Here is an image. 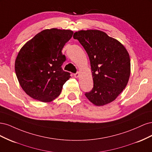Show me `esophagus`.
<instances>
[{
    "label": "esophagus",
    "mask_w": 152,
    "mask_h": 152,
    "mask_svg": "<svg viewBox=\"0 0 152 152\" xmlns=\"http://www.w3.org/2000/svg\"><path fill=\"white\" fill-rule=\"evenodd\" d=\"M74 75L75 78H78V77H79V72H77L76 73H74V75Z\"/></svg>",
    "instance_id": "obj_1"
}]
</instances>
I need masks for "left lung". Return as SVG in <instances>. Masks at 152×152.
I'll return each instance as SVG.
<instances>
[{"label": "left lung", "mask_w": 152, "mask_h": 152, "mask_svg": "<svg viewBox=\"0 0 152 152\" xmlns=\"http://www.w3.org/2000/svg\"><path fill=\"white\" fill-rule=\"evenodd\" d=\"M73 38L84 47L90 60L94 87L85 94L87 98L96 106L112 102L129 79L131 61L127 49L119 41L98 30L78 31Z\"/></svg>", "instance_id": "left-lung-1"}]
</instances>
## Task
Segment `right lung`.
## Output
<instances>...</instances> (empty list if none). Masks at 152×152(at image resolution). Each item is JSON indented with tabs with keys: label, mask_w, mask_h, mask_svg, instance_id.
I'll use <instances>...</instances> for the list:
<instances>
[{
	"label": "right lung",
	"mask_w": 152,
	"mask_h": 152,
	"mask_svg": "<svg viewBox=\"0 0 152 152\" xmlns=\"http://www.w3.org/2000/svg\"><path fill=\"white\" fill-rule=\"evenodd\" d=\"M73 32L70 30H44L21 48L15 61L16 75L22 89L40 102H52L60 94L71 77L63 70L66 60L61 50Z\"/></svg>",
	"instance_id": "obj_1"
}]
</instances>
